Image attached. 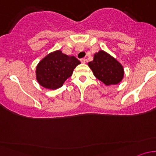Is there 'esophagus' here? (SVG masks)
I'll list each match as a JSON object with an SVG mask.
<instances>
[{"label": "esophagus", "mask_w": 156, "mask_h": 156, "mask_svg": "<svg viewBox=\"0 0 156 156\" xmlns=\"http://www.w3.org/2000/svg\"><path fill=\"white\" fill-rule=\"evenodd\" d=\"M81 62H82V63H85V62H87V59H86L85 58H82V59H81Z\"/></svg>", "instance_id": "34e87169"}]
</instances>
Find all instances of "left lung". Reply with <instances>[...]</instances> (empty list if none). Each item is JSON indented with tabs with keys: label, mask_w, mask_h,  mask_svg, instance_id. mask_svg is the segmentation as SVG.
Segmentation results:
<instances>
[{
	"label": "left lung",
	"mask_w": 156,
	"mask_h": 156,
	"mask_svg": "<svg viewBox=\"0 0 156 156\" xmlns=\"http://www.w3.org/2000/svg\"><path fill=\"white\" fill-rule=\"evenodd\" d=\"M88 66L97 79L106 85L117 84L124 77V69L115 58L103 50L94 54V60Z\"/></svg>",
	"instance_id": "obj_1"
}]
</instances>
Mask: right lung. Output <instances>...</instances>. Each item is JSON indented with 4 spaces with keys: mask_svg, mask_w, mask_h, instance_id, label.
I'll list each match as a JSON object with an SVG mask.
<instances>
[{
    "mask_svg": "<svg viewBox=\"0 0 156 156\" xmlns=\"http://www.w3.org/2000/svg\"><path fill=\"white\" fill-rule=\"evenodd\" d=\"M80 63L75 56H69L57 50L48 54L39 62L36 69V78L42 87L56 89L62 87Z\"/></svg>",
    "mask_w": 156,
    "mask_h": 156,
    "instance_id": "add662e5",
    "label": "right lung"
}]
</instances>
